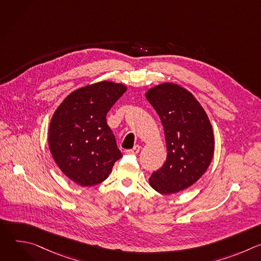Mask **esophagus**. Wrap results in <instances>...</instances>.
<instances>
[{"label":"esophagus","mask_w":261,"mask_h":261,"mask_svg":"<svg viewBox=\"0 0 261 261\" xmlns=\"http://www.w3.org/2000/svg\"><path fill=\"white\" fill-rule=\"evenodd\" d=\"M140 145H134V147L133 148H130V150H127L126 151V153L127 154H132V155H136V154H138L139 153V151H140Z\"/></svg>","instance_id":"34e87169"}]
</instances>
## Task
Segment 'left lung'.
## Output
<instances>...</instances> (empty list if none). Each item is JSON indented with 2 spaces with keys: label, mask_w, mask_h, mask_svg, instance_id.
Listing matches in <instances>:
<instances>
[{
  "label": "left lung",
  "mask_w": 261,
  "mask_h": 261,
  "mask_svg": "<svg viewBox=\"0 0 261 261\" xmlns=\"http://www.w3.org/2000/svg\"><path fill=\"white\" fill-rule=\"evenodd\" d=\"M145 97L162 122L167 147L165 163L148 181L161 194L187 189L202 176L214 155L207 115L190 92L174 84L156 86Z\"/></svg>",
  "instance_id": "obj_1"
}]
</instances>
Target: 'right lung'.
<instances>
[{"instance_id":"obj_1","label":"right lung","mask_w":261,"mask_h":261,"mask_svg":"<svg viewBox=\"0 0 261 261\" xmlns=\"http://www.w3.org/2000/svg\"><path fill=\"white\" fill-rule=\"evenodd\" d=\"M127 88L101 82L71 93L57 108L48 131L49 150L62 172L83 187L107 178L123 157L106 115Z\"/></svg>"}]
</instances>
